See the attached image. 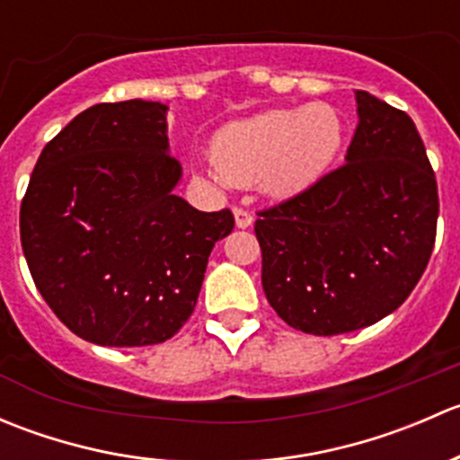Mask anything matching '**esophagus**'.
I'll return each instance as SVG.
<instances>
[{
  "label": "esophagus",
  "mask_w": 460,
  "mask_h": 460,
  "mask_svg": "<svg viewBox=\"0 0 460 460\" xmlns=\"http://www.w3.org/2000/svg\"><path fill=\"white\" fill-rule=\"evenodd\" d=\"M234 217H235V226H238V229H249V226L253 225L252 213L244 211V208H234Z\"/></svg>",
  "instance_id": "obj_1"
}]
</instances>
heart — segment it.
<instances>
[{
    "label": "heart",
    "instance_id": "obj_1",
    "mask_svg": "<svg viewBox=\"0 0 460 460\" xmlns=\"http://www.w3.org/2000/svg\"><path fill=\"white\" fill-rule=\"evenodd\" d=\"M345 119L336 106L269 109L229 124L211 146L217 178L231 184H262L269 196L285 198L318 182L345 144Z\"/></svg>",
    "mask_w": 460,
    "mask_h": 460
}]
</instances>
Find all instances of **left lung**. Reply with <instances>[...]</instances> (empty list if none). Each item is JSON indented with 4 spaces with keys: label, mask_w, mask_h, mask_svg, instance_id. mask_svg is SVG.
Listing matches in <instances>:
<instances>
[{
    "label": "left lung",
    "mask_w": 460,
    "mask_h": 460,
    "mask_svg": "<svg viewBox=\"0 0 460 460\" xmlns=\"http://www.w3.org/2000/svg\"><path fill=\"white\" fill-rule=\"evenodd\" d=\"M356 113L345 164L256 220L264 296L314 336L396 312L434 249L438 189L416 124L367 91Z\"/></svg>",
    "instance_id": "obj_1"
}]
</instances>
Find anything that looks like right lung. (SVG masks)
Here are the masks:
<instances>
[{
  "label": "right lung",
  "mask_w": 460,
  "mask_h": 460,
  "mask_svg": "<svg viewBox=\"0 0 460 460\" xmlns=\"http://www.w3.org/2000/svg\"><path fill=\"white\" fill-rule=\"evenodd\" d=\"M169 106L148 100L82 111L41 151L20 211L31 276L55 316L102 347L164 342L198 303L229 208L175 196Z\"/></svg>",
  "instance_id": "obj_1"
}]
</instances>
